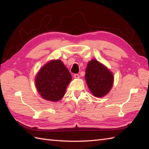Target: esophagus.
<instances>
[{
  "label": "esophagus",
  "mask_w": 149,
  "mask_h": 149,
  "mask_svg": "<svg viewBox=\"0 0 149 149\" xmlns=\"http://www.w3.org/2000/svg\"><path fill=\"white\" fill-rule=\"evenodd\" d=\"M74 76L75 79H79L80 78V75L78 74H75Z\"/></svg>",
  "instance_id": "esophagus-1"
}]
</instances>
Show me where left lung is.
Instances as JSON below:
<instances>
[{"instance_id": "left-lung-1", "label": "left lung", "mask_w": 149, "mask_h": 149, "mask_svg": "<svg viewBox=\"0 0 149 149\" xmlns=\"http://www.w3.org/2000/svg\"><path fill=\"white\" fill-rule=\"evenodd\" d=\"M85 79L91 93L99 97L107 94L113 84L111 72L96 60H92L87 64Z\"/></svg>"}]
</instances>
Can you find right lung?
Here are the masks:
<instances>
[{
    "instance_id": "add662e5",
    "label": "right lung",
    "mask_w": 149,
    "mask_h": 149,
    "mask_svg": "<svg viewBox=\"0 0 149 149\" xmlns=\"http://www.w3.org/2000/svg\"><path fill=\"white\" fill-rule=\"evenodd\" d=\"M72 79L70 72L60 60H52L42 67L35 79L38 93L45 100L58 101L65 93Z\"/></svg>"
}]
</instances>
